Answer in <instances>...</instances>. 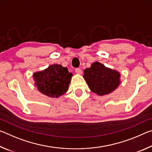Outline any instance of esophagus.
Returning a JSON list of instances; mask_svg holds the SVG:
<instances>
[{
    "instance_id": "34e87169",
    "label": "esophagus",
    "mask_w": 152,
    "mask_h": 152,
    "mask_svg": "<svg viewBox=\"0 0 152 152\" xmlns=\"http://www.w3.org/2000/svg\"><path fill=\"white\" fill-rule=\"evenodd\" d=\"M75 72L78 74H82V70L80 68H77L75 69Z\"/></svg>"
}]
</instances>
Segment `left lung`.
I'll return each mask as SVG.
<instances>
[{"mask_svg":"<svg viewBox=\"0 0 152 152\" xmlns=\"http://www.w3.org/2000/svg\"><path fill=\"white\" fill-rule=\"evenodd\" d=\"M83 77L90 89L98 95L109 94L119 85L120 74L98 61L85 69Z\"/></svg>","mask_w":152,"mask_h":152,"instance_id":"1","label":"left lung"}]
</instances>
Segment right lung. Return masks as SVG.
<instances>
[{
  "mask_svg": "<svg viewBox=\"0 0 152 152\" xmlns=\"http://www.w3.org/2000/svg\"><path fill=\"white\" fill-rule=\"evenodd\" d=\"M72 74L60 64H53L43 71L33 74L35 84L42 93L50 97H58L66 93Z\"/></svg>",
  "mask_w": 152,
  "mask_h": 152,
  "instance_id": "right-lung-1",
  "label": "right lung"
}]
</instances>
